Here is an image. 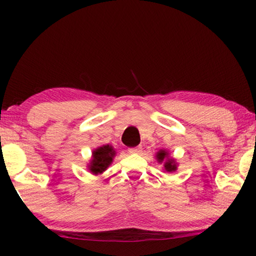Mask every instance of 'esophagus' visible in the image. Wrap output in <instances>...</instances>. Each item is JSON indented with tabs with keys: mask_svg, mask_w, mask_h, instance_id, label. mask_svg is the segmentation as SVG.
Masks as SVG:
<instances>
[{
	"mask_svg": "<svg viewBox=\"0 0 256 256\" xmlns=\"http://www.w3.org/2000/svg\"><path fill=\"white\" fill-rule=\"evenodd\" d=\"M128 152L129 154H141L142 148L141 146H134V148H129Z\"/></svg>",
	"mask_w": 256,
	"mask_h": 256,
	"instance_id": "34e87169",
	"label": "esophagus"
}]
</instances>
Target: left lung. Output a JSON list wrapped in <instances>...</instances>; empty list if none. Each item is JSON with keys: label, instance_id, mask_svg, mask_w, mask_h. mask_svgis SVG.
Instances as JSON below:
<instances>
[{"label": "left lung", "instance_id": "obj_1", "mask_svg": "<svg viewBox=\"0 0 256 256\" xmlns=\"http://www.w3.org/2000/svg\"><path fill=\"white\" fill-rule=\"evenodd\" d=\"M156 160L158 163L164 162V169L168 172H172V171L177 170V164L174 162V158H170L169 152L166 150H160L156 154Z\"/></svg>", "mask_w": 256, "mask_h": 256}]
</instances>
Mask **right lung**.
I'll list each match as a JSON object with an SVG mask.
<instances>
[{"mask_svg":"<svg viewBox=\"0 0 256 256\" xmlns=\"http://www.w3.org/2000/svg\"><path fill=\"white\" fill-rule=\"evenodd\" d=\"M115 156V150L110 144L99 146L93 150L92 160L88 166V169L93 174H102L113 162Z\"/></svg>","mask_w":256,"mask_h":256,"instance_id":"1","label":"right lung"}]
</instances>
